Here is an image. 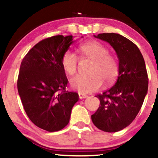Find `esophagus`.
Segmentation results:
<instances>
[{
	"instance_id": "esophagus-1",
	"label": "esophagus",
	"mask_w": 158,
	"mask_h": 158,
	"mask_svg": "<svg viewBox=\"0 0 158 158\" xmlns=\"http://www.w3.org/2000/svg\"><path fill=\"white\" fill-rule=\"evenodd\" d=\"M79 99H85V98H86V97H87L86 95H85V94L79 93Z\"/></svg>"
}]
</instances>
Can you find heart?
Wrapping results in <instances>:
<instances>
[{
  "label": "heart",
  "mask_w": 158,
  "mask_h": 158,
  "mask_svg": "<svg viewBox=\"0 0 158 158\" xmlns=\"http://www.w3.org/2000/svg\"><path fill=\"white\" fill-rule=\"evenodd\" d=\"M81 56L93 61L90 76H77L70 79L72 88L81 94L95 91L102 86V81L110 84L119 74V61L117 58L108 53L106 46L97 41H89L79 47ZM77 56L71 50H66L61 59V66L68 76H73L77 70Z\"/></svg>",
  "instance_id": "obj_1"
}]
</instances>
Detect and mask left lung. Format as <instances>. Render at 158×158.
Here are the masks:
<instances>
[{
    "label": "left lung",
    "mask_w": 158,
    "mask_h": 158,
    "mask_svg": "<svg viewBox=\"0 0 158 158\" xmlns=\"http://www.w3.org/2000/svg\"><path fill=\"white\" fill-rule=\"evenodd\" d=\"M106 41L119 59L117 82L96 96L100 106L91 115L92 122L103 131L117 132L128 126L137 117L148 92V79L143 55L137 45L117 33L94 35Z\"/></svg>",
    "instance_id": "left-lung-1"
}]
</instances>
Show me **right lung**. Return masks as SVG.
<instances>
[{
    "mask_svg": "<svg viewBox=\"0 0 158 158\" xmlns=\"http://www.w3.org/2000/svg\"><path fill=\"white\" fill-rule=\"evenodd\" d=\"M73 35H55L36 44L21 61L18 90L27 115L48 131L64 128L79 100L65 90L68 79L61 66L63 53L73 43Z\"/></svg>",
    "mask_w": 158,
    "mask_h": 158,
    "instance_id": "add662e5",
    "label": "right lung"
}]
</instances>
